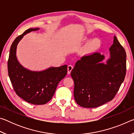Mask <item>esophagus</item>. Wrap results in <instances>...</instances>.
I'll list each match as a JSON object with an SVG mask.
<instances>
[{
  "instance_id": "34e87169",
  "label": "esophagus",
  "mask_w": 134,
  "mask_h": 134,
  "mask_svg": "<svg viewBox=\"0 0 134 134\" xmlns=\"http://www.w3.org/2000/svg\"><path fill=\"white\" fill-rule=\"evenodd\" d=\"M72 69H73V67H72L71 65H68V67H67V73H68V74H70V72H71Z\"/></svg>"
}]
</instances>
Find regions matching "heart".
Segmentation results:
<instances>
[{"label": "heart", "instance_id": "heart-1", "mask_svg": "<svg viewBox=\"0 0 134 134\" xmlns=\"http://www.w3.org/2000/svg\"><path fill=\"white\" fill-rule=\"evenodd\" d=\"M89 38L87 37H85L83 38V41H86L89 40ZM100 44V41L98 38H93L90 41L86 44L85 48V51L87 53H90V52H92L94 51L95 49L97 48V47H99Z\"/></svg>", "mask_w": 134, "mask_h": 134}]
</instances>
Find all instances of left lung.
<instances>
[{
    "label": "left lung",
    "mask_w": 134,
    "mask_h": 134,
    "mask_svg": "<svg viewBox=\"0 0 134 134\" xmlns=\"http://www.w3.org/2000/svg\"><path fill=\"white\" fill-rule=\"evenodd\" d=\"M105 63V55L94 53L84 55L76 63L71 76L74 97L83 108H96L114 98L126 74L125 50L114 36Z\"/></svg>",
    "instance_id": "1"
}]
</instances>
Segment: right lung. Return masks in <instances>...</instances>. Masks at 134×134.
I'll use <instances>...</instances> for the list:
<instances>
[{"label": "right lung", "instance_id": "add662e5", "mask_svg": "<svg viewBox=\"0 0 134 134\" xmlns=\"http://www.w3.org/2000/svg\"><path fill=\"white\" fill-rule=\"evenodd\" d=\"M39 28H29L18 36L10 47L8 63V74L18 96L29 103L44 105L52 99L59 82L67 73V65L51 67L42 71H32L18 60L16 48L24 35Z\"/></svg>", "mask_w": 134, "mask_h": 134}]
</instances>
